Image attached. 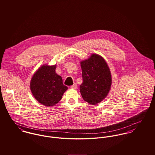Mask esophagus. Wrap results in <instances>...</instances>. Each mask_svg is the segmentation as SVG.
I'll return each mask as SVG.
<instances>
[{
    "label": "esophagus",
    "instance_id": "34e87169",
    "mask_svg": "<svg viewBox=\"0 0 155 155\" xmlns=\"http://www.w3.org/2000/svg\"><path fill=\"white\" fill-rule=\"evenodd\" d=\"M71 88H73V89H76L77 88V84L76 83H74L72 86H71Z\"/></svg>",
    "mask_w": 155,
    "mask_h": 155
}]
</instances>
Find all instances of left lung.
I'll use <instances>...</instances> for the list:
<instances>
[{"label": "left lung", "instance_id": "8db88e82", "mask_svg": "<svg viewBox=\"0 0 155 155\" xmlns=\"http://www.w3.org/2000/svg\"><path fill=\"white\" fill-rule=\"evenodd\" d=\"M83 83L80 90L83 99L91 104L102 102L108 94L112 84L109 67L103 58L97 54L80 62Z\"/></svg>", "mask_w": 155, "mask_h": 155}]
</instances>
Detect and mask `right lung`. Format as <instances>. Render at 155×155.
Returning <instances> with one entry per match:
<instances>
[{"instance_id": "right-lung-1", "label": "right lung", "mask_w": 155, "mask_h": 155, "mask_svg": "<svg viewBox=\"0 0 155 155\" xmlns=\"http://www.w3.org/2000/svg\"><path fill=\"white\" fill-rule=\"evenodd\" d=\"M56 65H42L35 72L30 81L33 96L46 106H52L58 103L68 89L63 84L62 77L56 73Z\"/></svg>"}]
</instances>
